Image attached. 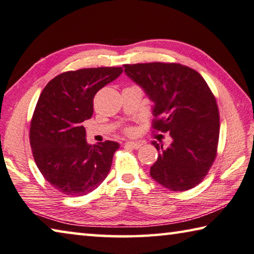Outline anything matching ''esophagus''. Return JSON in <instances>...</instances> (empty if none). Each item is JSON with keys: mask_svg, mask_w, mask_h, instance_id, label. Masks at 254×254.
<instances>
[{"mask_svg": "<svg viewBox=\"0 0 254 254\" xmlns=\"http://www.w3.org/2000/svg\"><path fill=\"white\" fill-rule=\"evenodd\" d=\"M126 144H127V147L132 148V149H139L142 146V143L138 142V141H127Z\"/></svg>", "mask_w": 254, "mask_h": 254, "instance_id": "esophagus-1", "label": "esophagus"}]
</instances>
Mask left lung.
Returning <instances> with one entry per match:
<instances>
[{"mask_svg": "<svg viewBox=\"0 0 254 254\" xmlns=\"http://www.w3.org/2000/svg\"><path fill=\"white\" fill-rule=\"evenodd\" d=\"M124 72L154 103L152 127L168 132V148L152 141L158 158L150 176L171 191L194 188L216 158L219 112L207 82L195 70L178 63L126 64Z\"/></svg>", "mask_w": 254, "mask_h": 254, "instance_id": "8db88e82", "label": "left lung"}]
</instances>
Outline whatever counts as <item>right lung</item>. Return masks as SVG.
I'll use <instances>...</instances> for the list:
<instances>
[{"label":"right lung","instance_id":"obj_1","mask_svg":"<svg viewBox=\"0 0 254 254\" xmlns=\"http://www.w3.org/2000/svg\"><path fill=\"white\" fill-rule=\"evenodd\" d=\"M122 72V67L64 72L39 96L30 124V146L40 173L64 194H88L108 175L120 144H88L82 122L92 116L97 91Z\"/></svg>","mask_w":254,"mask_h":254}]
</instances>
